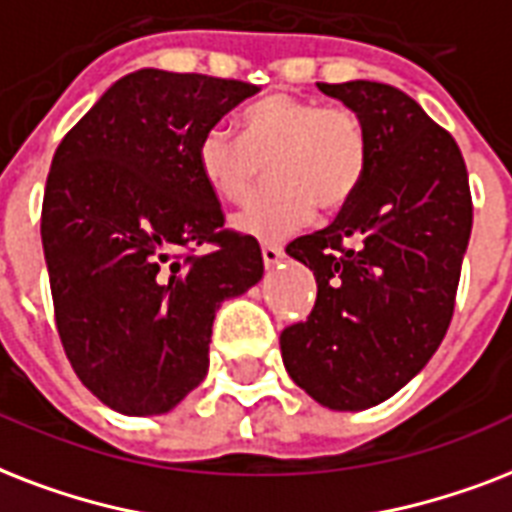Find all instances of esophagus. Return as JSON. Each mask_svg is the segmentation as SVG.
<instances>
[{"instance_id": "34e87169", "label": "esophagus", "mask_w": 512, "mask_h": 512, "mask_svg": "<svg viewBox=\"0 0 512 512\" xmlns=\"http://www.w3.org/2000/svg\"><path fill=\"white\" fill-rule=\"evenodd\" d=\"M261 256H264V264H267V267H275L277 261L283 259V245L264 243L261 245Z\"/></svg>"}]
</instances>
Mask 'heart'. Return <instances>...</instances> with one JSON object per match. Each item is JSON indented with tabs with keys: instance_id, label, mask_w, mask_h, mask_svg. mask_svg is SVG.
<instances>
[{
	"instance_id": "obj_1",
	"label": "heart",
	"mask_w": 512,
	"mask_h": 512,
	"mask_svg": "<svg viewBox=\"0 0 512 512\" xmlns=\"http://www.w3.org/2000/svg\"><path fill=\"white\" fill-rule=\"evenodd\" d=\"M197 165L216 197L240 202L267 168L275 181L235 216V227L261 240L291 235L318 208L350 205L368 168V136L347 106H323L296 95H267L240 117V136L211 128L197 146Z\"/></svg>"
}]
</instances>
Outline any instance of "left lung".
<instances>
[{"mask_svg":"<svg viewBox=\"0 0 512 512\" xmlns=\"http://www.w3.org/2000/svg\"><path fill=\"white\" fill-rule=\"evenodd\" d=\"M318 87L360 117L368 168L334 224L285 248L315 272L318 299L283 328L280 350L318 403L360 411L411 382L449 331L473 197L457 141L403 90L368 79Z\"/></svg>","mask_w":512,"mask_h":512,"instance_id":"left-lung-1","label":"left lung"}]
</instances>
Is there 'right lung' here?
<instances>
[{"mask_svg":"<svg viewBox=\"0 0 512 512\" xmlns=\"http://www.w3.org/2000/svg\"><path fill=\"white\" fill-rule=\"evenodd\" d=\"M256 93L133 71L55 149L42 200L55 328L79 382L120 414L181 403L208 374L219 304L264 275L256 237L224 227L197 165L202 136Z\"/></svg>","mask_w":512,"mask_h":512,"instance_id":"obj_1","label":"right lung"}]
</instances>
